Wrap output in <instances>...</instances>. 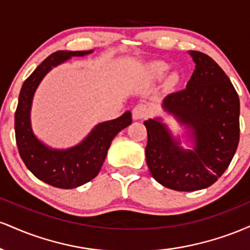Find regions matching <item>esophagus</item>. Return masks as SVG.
Returning <instances> with one entry per match:
<instances>
[{
  "label": "esophagus",
  "mask_w": 250,
  "mask_h": 250,
  "mask_svg": "<svg viewBox=\"0 0 250 250\" xmlns=\"http://www.w3.org/2000/svg\"><path fill=\"white\" fill-rule=\"evenodd\" d=\"M149 115V107L145 103H139L136 107L133 109V119L134 120H143Z\"/></svg>",
  "instance_id": "34e87169"
}]
</instances>
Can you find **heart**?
Segmentation results:
<instances>
[{"label": "heart", "mask_w": 250, "mask_h": 250, "mask_svg": "<svg viewBox=\"0 0 250 250\" xmlns=\"http://www.w3.org/2000/svg\"><path fill=\"white\" fill-rule=\"evenodd\" d=\"M168 69H169V65L165 62L157 61V62H154L153 64H151V70H153L155 75H157V76L165 75V74L168 71ZM171 81H176V75L171 76Z\"/></svg>", "instance_id": "1"}]
</instances>
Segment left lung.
Listing matches in <instances>:
<instances>
[{"instance_id":"left-lung-1","label":"left lung","mask_w":250,"mask_h":250,"mask_svg":"<svg viewBox=\"0 0 250 250\" xmlns=\"http://www.w3.org/2000/svg\"><path fill=\"white\" fill-rule=\"evenodd\" d=\"M195 69L183 90L169 94L162 108L187 129L190 149L161 117L145 121L146 160L163 187L194 191L216 182L233 160L240 140V100L229 77L211 57L189 51Z\"/></svg>"}]
</instances>
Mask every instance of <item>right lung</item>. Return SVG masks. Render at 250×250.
<instances>
[{
  "label": "right lung",
  "instance_id": "right-lung-1",
  "mask_svg": "<svg viewBox=\"0 0 250 250\" xmlns=\"http://www.w3.org/2000/svg\"><path fill=\"white\" fill-rule=\"evenodd\" d=\"M94 50H60L43 61L22 84L15 111V136L20 156L25 167L39 180L56 188L71 189L89 182L99 174L111 141L131 125V113L101 122L79 145L54 149L40 141L31 128L30 111L34 94L43 77L56 65L74 56H85Z\"/></svg>",
  "mask_w": 250,
  "mask_h": 250
}]
</instances>
